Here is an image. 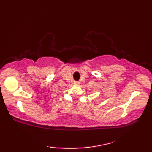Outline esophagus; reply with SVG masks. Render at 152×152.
I'll return each mask as SVG.
<instances>
[{"label":"esophagus","instance_id":"34e87169","mask_svg":"<svg viewBox=\"0 0 152 152\" xmlns=\"http://www.w3.org/2000/svg\"><path fill=\"white\" fill-rule=\"evenodd\" d=\"M74 83H75V85H78L79 84V83L77 82H74Z\"/></svg>","mask_w":152,"mask_h":152}]
</instances>
